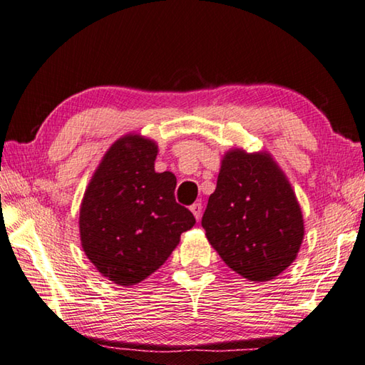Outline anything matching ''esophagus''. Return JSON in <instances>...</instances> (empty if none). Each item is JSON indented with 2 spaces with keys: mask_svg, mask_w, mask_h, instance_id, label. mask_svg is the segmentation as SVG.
Instances as JSON below:
<instances>
[{
  "mask_svg": "<svg viewBox=\"0 0 365 365\" xmlns=\"http://www.w3.org/2000/svg\"><path fill=\"white\" fill-rule=\"evenodd\" d=\"M202 203L200 202H195L194 203V205L192 207H190V212H192L194 213V216H195V220L197 221H199L200 218H202Z\"/></svg>",
  "mask_w": 365,
  "mask_h": 365,
  "instance_id": "34e87169",
  "label": "esophagus"
}]
</instances>
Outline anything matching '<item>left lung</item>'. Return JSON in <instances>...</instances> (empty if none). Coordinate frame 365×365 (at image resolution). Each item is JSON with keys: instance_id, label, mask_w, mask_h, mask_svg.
Listing matches in <instances>:
<instances>
[{"instance_id": "8db88e82", "label": "left lung", "mask_w": 365, "mask_h": 365, "mask_svg": "<svg viewBox=\"0 0 365 365\" xmlns=\"http://www.w3.org/2000/svg\"><path fill=\"white\" fill-rule=\"evenodd\" d=\"M221 259L250 282H267L297 259L304 221L289 178L269 152L234 147L221 160L202 218Z\"/></svg>"}]
</instances>
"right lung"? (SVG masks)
I'll list each match as a JSON object with an SVG mask.
<instances>
[{
  "mask_svg": "<svg viewBox=\"0 0 365 365\" xmlns=\"http://www.w3.org/2000/svg\"><path fill=\"white\" fill-rule=\"evenodd\" d=\"M158 145L138 133L115 140L93 173L80 205L83 252L102 276L121 287L155 272L195 225L176 203V178L157 173Z\"/></svg>",
  "mask_w": 365,
  "mask_h": 365,
  "instance_id": "obj_1",
  "label": "right lung"
}]
</instances>
